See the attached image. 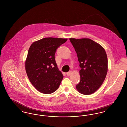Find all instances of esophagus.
<instances>
[{
	"label": "esophagus",
	"mask_w": 127,
	"mask_h": 127,
	"mask_svg": "<svg viewBox=\"0 0 127 127\" xmlns=\"http://www.w3.org/2000/svg\"><path fill=\"white\" fill-rule=\"evenodd\" d=\"M71 74V71H69L68 72H67L66 73V74H67V76H69Z\"/></svg>",
	"instance_id": "34e87169"
}]
</instances>
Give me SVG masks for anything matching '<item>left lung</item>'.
Wrapping results in <instances>:
<instances>
[{"label":"left lung","mask_w":127,"mask_h":127,"mask_svg":"<svg viewBox=\"0 0 127 127\" xmlns=\"http://www.w3.org/2000/svg\"><path fill=\"white\" fill-rule=\"evenodd\" d=\"M69 40L76 52L79 66L80 81L76 85L78 91L90 95L96 91L102 84L108 70L106 52L98 43L89 39Z\"/></svg>","instance_id":"1"}]
</instances>
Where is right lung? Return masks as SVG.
I'll return each mask as SVG.
<instances>
[{
  "label": "right lung",
  "mask_w": 127,
  "mask_h": 127,
  "mask_svg": "<svg viewBox=\"0 0 127 127\" xmlns=\"http://www.w3.org/2000/svg\"><path fill=\"white\" fill-rule=\"evenodd\" d=\"M67 39L45 38L33 42L29 47L26 61V70L29 81L40 92L56 91L63 78L56 62L55 55Z\"/></svg>",
  "instance_id": "obj_1"
}]
</instances>
